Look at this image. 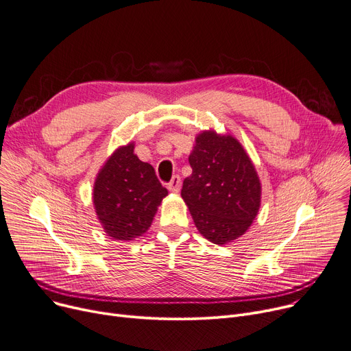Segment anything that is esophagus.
<instances>
[{"mask_svg":"<svg viewBox=\"0 0 351 351\" xmlns=\"http://www.w3.org/2000/svg\"><path fill=\"white\" fill-rule=\"evenodd\" d=\"M180 186H182V180H180V176L179 175H175L171 182L168 183V189L173 193H178L180 191Z\"/></svg>","mask_w":351,"mask_h":351,"instance_id":"obj_1","label":"esophagus"}]
</instances>
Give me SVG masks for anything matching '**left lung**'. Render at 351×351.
<instances>
[{
	"instance_id": "obj_1",
	"label": "left lung",
	"mask_w": 351,
	"mask_h": 351,
	"mask_svg": "<svg viewBox=\"0 0 351 351\" xmlns=\"http://www.w3.org/2000/svg\"><path fill=\"white\" fill-rule=\"evenodd\" d=\"M192 175L182 197L200 234L215 244L243 236L261 204V183L234 136L204 131L189 156Z\"/></svg>"
}]
</instances>
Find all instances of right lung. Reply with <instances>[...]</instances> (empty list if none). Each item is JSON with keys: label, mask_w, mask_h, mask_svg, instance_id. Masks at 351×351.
<instances>
[{"label": "right lung", "mask_w": 351, "mask_h": 351, "mask_svg": "<svg viewBox=\"0 0 351 351\" xmlns=\"http://www.w3.org/2000/svg\"><path fill=\"white\" fill-rule=\"evenodd\" d=\"M168 195L154 168L139 160L134 144L117 149L97 175L93 203L104 231L114 240H132L149 228Z\"/></svg>", "instance_id": "right-lung-1"}]
</instances>
